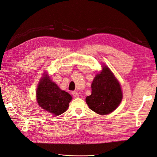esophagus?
<instances>
[{
	"mask_svg": "<svg viewBox=\"0 0 157 157\" xmlns=\"http://www.w3.org/2000/svg\"><path fill=\"white\" fill-rule=\"evenodd\" d=\"M72 94H73V96L75 97V98H78L79 97V94H78V93L77 92V91H73L72 92Z\"/></svg>",
	"mask_w": 157,
	"mask_h": 157,
	"instance_id": "esophagus-1",
	"label": "esophagus"
}]
</instances>
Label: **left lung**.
Segmentation results:
<instances>
[{"mask_svg": "<svg viewBox=\"0 0 157 157\" xmlns=\"http://www.w3.org/2000/svg\"><path fill=\"white\" fill-rule=\"evenodd\" d=\"M91 90V94L86 97V101L91 110L99 115L113 112L121 101L120 85L106 66L94 78Z\"/></svg>", "mask_w": 157, "mask_h": 157, "instance_id": "obj_1", "label": "left lung"}]
</instances>
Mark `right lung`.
<instances>
[{
  "instance_id": "right-lung-1",
  "label": "right lung",
  "mask_w": 157,
  "mask_h": 157,
  "mask_svg": "<svg viewBox=\"0 0 157 157\" xmlns=\"http://www.w3.org/2000/svg\"><path fill=\"white\" fill-rule=\"evenodd\" d=\"M42 78L37 90V103L42 108L52 115H60L68 108L72 97L68 93L61 90L48 76Z\"/></svg>"
}]
</instances>
